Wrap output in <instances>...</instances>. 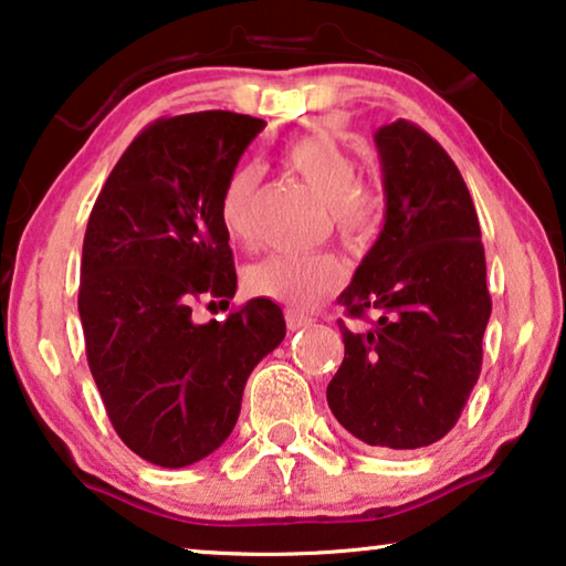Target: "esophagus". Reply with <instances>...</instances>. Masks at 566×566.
I'll list each match as a JSON object with an SVG mask.
<instances>
[{
    "instance_id": "esophagus-1",
    "label": "esophagus",
    "mask_w": 566,
    "mask_h": 566,
    "mask_svg": "<svg viewBox=\"0 0 566 566\" xmlns=\"http://www.w3.org/2000/svg\"><path fill=\"white\" fill-rule=\"evenodd\" d=\"M285 324H289L291 332H296V329L308 327V324H312V319H308V316H304V314L293 312V308H289V312H285Z\"/></svg>"
}]
</instances>
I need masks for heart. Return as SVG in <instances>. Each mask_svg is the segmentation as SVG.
Returning <instances> with one entry per match:
<instances>
[{"mask_svg":"<svg viewBox=\"0 0 566 566\" xmlns=\"http://www.w3.org/2000/svg\"><path fill=\"white\" fill-rule=\"evenodd\" d=\"M285 159L298 180L327 203V216L347 250H366L384 227V196L374 185L358 182V165L335 138L312 134L289 146ZM262 172L244 161L229 175L221 192V223L234 242L252 244L254 208ZM343 268L329 252L268 254L244 268V291L291 306H308L339 283Z\"/></svg>","mask_w":566,"mask_h":566,"instance_id":"obj_1","label":"heart"}]
</instances>
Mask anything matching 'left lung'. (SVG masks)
<instances>
[{"label":"left lung","instance_id":"obj_1","mask_svg":"<svg viewBox=\"0 0 566 566\" xmlns=\"http://www.w3.org/2000/svg\"><path fill=\"white\" fill-rule=\"evenodd\" d=\"M386 219L339 296L345 358L327 386L337 422L389 451L432 446L459 422L492 314L486 260L467 182L430 134L405 118L376 130Z\"/></svg>","mask_w":566,"mask_h":566}]
</instances>
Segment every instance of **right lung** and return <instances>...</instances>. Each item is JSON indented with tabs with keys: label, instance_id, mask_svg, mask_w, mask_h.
<instances>
[{
	"label": "right lung",
	"instance_id": "right-lung-1",
	"mask_svg": "<svg viewBox=\"0 0 566 566\" xmlns=\"http://www.w3.org/2000/svg\"><path fill=\"white\" fill-rule=\"evenodd\" d=\"M262 128L229 111L154 120L113 167L84 231L92 378L118 438L157 467H190L229 438L252 368L285 337L270 298L192 322L198 298H234L221 192Z\"/></svg>",
	"mask_w": 566,
	"mask_h": 566
}]
</instances>
